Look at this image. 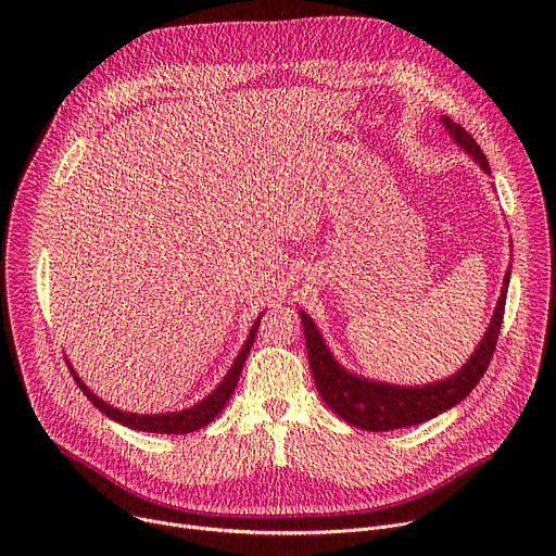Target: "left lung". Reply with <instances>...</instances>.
<instances>
[{"label": "left lung", "instance_id": "obj_1", "mask_svg": "<svg viewBox=\"0 0 556 556\" xmlns=\"http://www.w3.org/2000/svg\"><path fill=\"white\" fill-rule=\"evenodd\" d=\"M442 127L451 136V140L468 153L475 163L482 167L484 174L491 176V167L484 151L480 144L472 140V136L453 123L448 116H440ZM513 247V244H510ZM508 266L502 283V292L497 299V305L493 309L491 324L472 350L468 361L451 376L425 384H393L387 380L367 378L363 374H356L341 365L334 356V352L328 348L324 334L314 326L312 316L303 309H299L303 334H305V350H307V363L314 376L316 391L324 399V403L348 425L363 429V431H391V429H405L420 422H427L455 405H459L466 395L475 389L484 376L491 356L495 352L497 334L504 319V305H506V292L510 283V270Z\"/></svg>", "mask_w": 556, "mask_h": 556}]
</instances>
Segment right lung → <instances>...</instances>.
I'll return each instance as SVG.
<instances>
[{
  "label": "right lung",
  "mask_w": 556,
  "mask_h": 556,
  "mask_svg": "<svg viewBox=\"0 0 556 556\" xmlns=\"http://www.w3.org/2000/svg\"><path fill=\"white\" fill-rule=\"evenodd\" d=\"M266 312V309H264ZM264 312L257 316V319L253 321L251 326V332L240 350V354L235 356L232 365L228 367L226 376L219 380V384L208 393L204 395L202 401H198L195 405L187 407V409H180V412H165V414H134V412H123L110 403H105L101 395H97L84 380L81 376L76 374V369L72 367V363L67 361V367H70V374L72 378L76 380V384L81 387V391L88 395L90 403L103 412L108 418L116 420L118 425L123 427H129V429H136V431H147V433H174V435H185V433H193L206 425H211L219 414L222 409L226 407V403L230 401V395L237 387V380H240L242 376V367L251 354V348L255 343V337H257V330H260V324H262V316Z\"/></svg>",
  "instance_id": "add662e5"
}]
</instances>
